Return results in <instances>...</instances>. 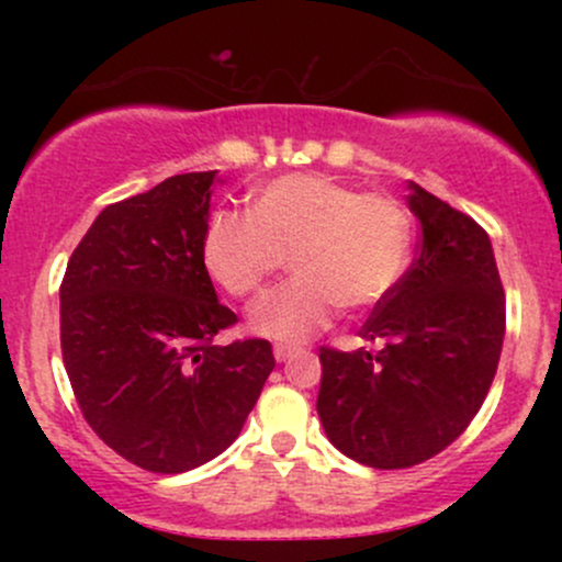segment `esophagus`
<instances>
[{
    "instance_id": "34e87169",
    "label": "esophagus",
    "mask_w": 562,
    "mask_h": 562,
    "mask_svg": "<svg viewBox=\"0 0 562 562\" xmlns=\"http://www.w3.org/2000/svg\"><path fill=\"white\" fill-rule=\"evenodd\" d=\"M295 353V348H290V346H274V359L277 362H288L290 357H293Z\"/></svg>"
}]
</instances>
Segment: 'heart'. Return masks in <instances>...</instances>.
Returning a JSON list of instances; mask_svg holds the SVG:
<instances>
[{
	"mask_svg": "<svg viewBox=\"0 0 562 562\" xmlns=\"http://www.w3.org/2000/svg\"><path fill=\"white\" fill-rule=\"evenodd\" d=\"M285 254L293 277L250 306L248 327L301 344L330 327L340 306H375L396 288L409 267L412 218L396 198L290 173L261 184L248 214L211 216L200 243L205 272L235 299L261 290Z\"/></svg>",
	"mask_w": 562,
	"mask_h": 562,
	"instance_id": "heart-1",
	"label": "heart"
}]
</instances>
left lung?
<instances>
[{"mask_svg":"<svg viewBox=\"0 0 562 562\" xmlns=\"http://www.w3.org/2000/svg\"><path fill=\"white\" fill-rule=\"evenodd\" d=\"M406 190L423 245L364 322L362 338L380 348L319 351L322 428L335 449L380 470L420 465L468 428L492 389L505 338L488 235L420 184Z\"/></svg>","mask_w":562,"mask_h":562,"instance_id":"obj_1","label":"left lung"}]
</instances>
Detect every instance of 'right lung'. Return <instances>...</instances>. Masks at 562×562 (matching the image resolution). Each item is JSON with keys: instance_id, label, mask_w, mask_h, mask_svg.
Masks as SVG:
<instances>
[{"instance_id": "obj_1", "label": "right lung", "mask_w": 562, "mask_h": 562, "mask_svg": "<svg viewBox=\"0 0 562 562\" xmlns=\"http://www.w3.org/2000/svg\"><path fill=\"white\" fill-rule=\"evenodd\" d=\"M216 171L108 205L70 256L60 344L76 402L113 451L187 473L240 436L274 370L269 340L216 346L237 317L200 259Z\"/></svg>"}]
</instances>
